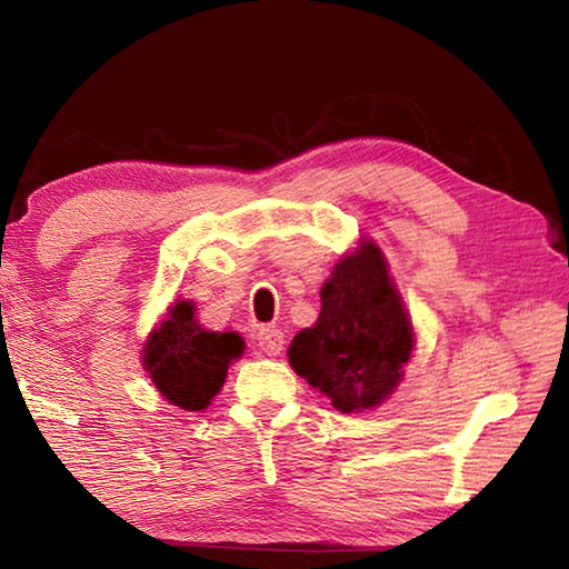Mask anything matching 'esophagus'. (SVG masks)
I'll return each mask as SVG.
<instances>
[{
  "mask_svg": "<svg viewBox=\"0 0 569 569\" xmlns=\"http://www.w3.org/2000/svg\"><path fill=\"white\" fill-rule=\"evenodd\" d=\"M257 345H259V349H261L263 355H269V357L281 355V349L286 345L283 332L281 330H273V328H261L257 332Z\"/></svg>",
  "mask_w": 569,
  "mask_h": 569,
  "instance_id": "obj_1",
  "label": "esophagus"
}]
</instances>
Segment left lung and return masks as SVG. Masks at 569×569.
Masks as SVG:
<instances>
[{
  "instance_id": "1",
  "label": "left lung",
  "mask_w": 569,
  "mask_h": 569,
  "mask_svg": "<svg viewBox=\"0 0 569 569\" xmlns=\"http://www.w3.org/2000/svg\"><path fill=\"white\" fill-rule=\"evenodd\" d=\"M320 316L300 330L288 361L342 413L377 408L403 379L413 325L373 241L335 263L320 291Z\"/></svg>"
}]
</instances>
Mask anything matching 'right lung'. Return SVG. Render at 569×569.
I'll use <instances>...</instances> for the list:
<instances>
[{"mask_svg": "<svg viewBox=\"0 0 569 569\" xmlns=\"http://www.w3.org/2000/svg\"><path fill=\"white\" fill-rule=\"evenodd\" d=\"M244 352L237 332H208L196 320V306L178 300L143 345V369L168 403L204 410L220 393L227 369Z\"/></svg>", "mask_w": 569, "mask_h": 569, "instance_id": "1", "label": "right lung"}]
</instances>
